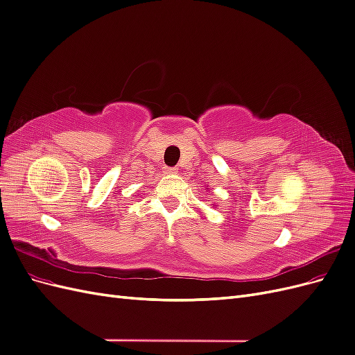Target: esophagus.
<instances>
[{
    "instance_id": "34e87169",
    "label": "esophagus",
    "mask_w": 355,
    "mask_h": 355,
    "mask_svg": "<svg viewBox=\"0 0 355 355\" xmlns=\"http://www.w3.org/2000/svg\"><path fill=\"white\" fill-rule=\"evenodd\" d=\"M168 173H175V171H173V170H170V171H168Z\"/></svg>"
}]
</instances>
